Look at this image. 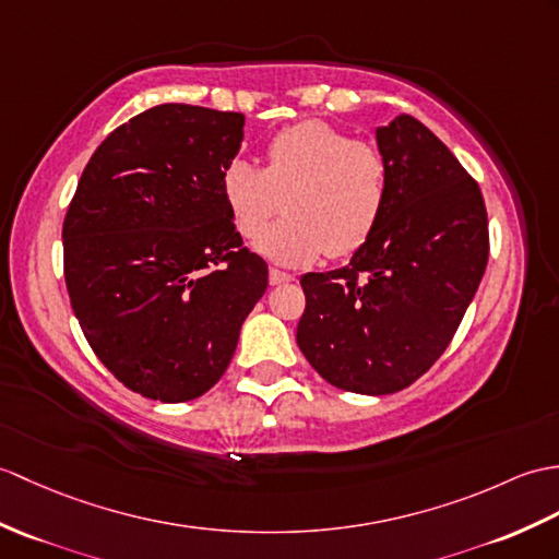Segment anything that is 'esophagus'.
<instances>
[{
	"label": "esophagus",
	"mask_w": 559,
	"mask_h": 559,
	"mask_svg": "<svg viewBox=\"0 0 559 559\" xmlns=\"http://www.w3.org/2000/svg\"><path fill=\"white\" fill-rule=\"evenodd\" d=\"M295 276L285 274V271L278 269H269V285H283V283H293Z\"/></svg>",
	"instance_id": "34e87169"
}]
</instances>
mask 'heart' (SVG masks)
<instances>
[{"mask_svg":"<svg viewBox=\"0 0 559 559\" xmlns=\"http://www.w3.org/2000/svg\"><path fill=\"white\" fill-rule=\"evenodd\" d=\"M391 190L381 150L323 121H300L266 142V166L233 159L221 171V198L242 238H257L281 205L288 217L257 240L283 266L321 254L347 257L371 236Z\"/></svg>","mask_w":559,"mask_h":559,"instance_id":"obj_1","label":"heart"}]
</instances>
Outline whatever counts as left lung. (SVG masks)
Returning <instances> with one entry per match:
<instances>
[{"label": "left lung", "mask_w": 559, "mask_h": 559, "mask_svg": "<svg viewBox=\"0 0 559 559\" xmlns=\"http://www.w3.org/2000/svg\"><path fill=\"white\" fill-rule=\"evenodd\" d=\"M391 190L373 236L326 274L300 278L297 345L341 391L388 395L445 353L488 264L481 188L443 142L402 114L376 131Z\"/></svg>", "instance_id": "1"}]
</instances>
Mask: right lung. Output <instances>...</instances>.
Segmentation results:
<instances>
[{"label":"right lung","instance_id":"1","mask_svg":"<svg viewBox=\"0 0 559 559\" xmlns=\"http://www.w3.org/2000/svg\"><path fill=\"white\" fill-rule=\"evenodd\" d=\"M245 116L159 104L90 157L63 218V278L93 353L133 393L204 395L264 295L266 262L242 248L221 198Z\"/></svg>","mask_w":559,"mask_h":559}]
</instances>
